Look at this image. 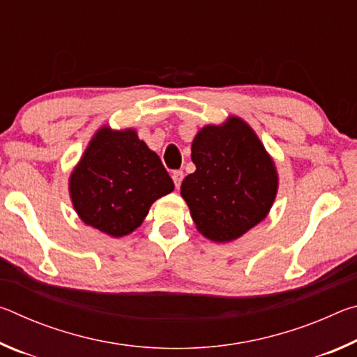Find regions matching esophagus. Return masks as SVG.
Segmentation results:
<instances>
[{
  "instance_id": "1",
  "label": "esophagus",
  "mask_w": 357,
  "mask_h": 357,
  "mask_svg": "<svg viewBox=\"0 0 357 357\" xmlns=\"http://www.w3.org/2000/svg\"><path fill=\"white\" fill-rule=\"evenodd\" d=\"M172 178H173V183H174V185L179 187V185H181V183H183V179H184V173L181 172V170H176V172H173V173H172Z\"/></svg>"
}]
</instances>
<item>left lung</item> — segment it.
I'll use <instances>...</instances> for the list:
<instances>
[{
	"mask_svg": "<svg viewBox=\"0 0 357 357\" xmlns=\"http://www.w3.org/2000/svg\"><path fill=\"white\" fill-rule=\"evenodd\" d=\"M197 170L181 184V197L197 229L214 243H229L266 219L279 190V173L249 124L229 116L208 124L192 142Z\"/></svg>",
	"mask_w": 357,
	"mask_h": 357,
	"instance_id": "left-lung-1",
	"label": "left lung"
}]
</instances>
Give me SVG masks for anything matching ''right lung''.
Returning <instances> with one entry per match:
<instances>
[{"mask_svg": "<svg viewBox=\"0 0 357 357\" xmlns=\"http://www.w3.org/2000/svg\"><path fill=\"white\" fill-rule=\"evenodd\" d=\"M174 184L154 151L135 129L93 135L69 178V195L86 225L123 238L142 225L151 204L173 192Z\"/></svg>", "mask_w": 357, "mask_h": 357, "instance_id": "1", "label": "right lung"}]
</instances>
